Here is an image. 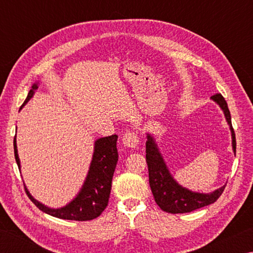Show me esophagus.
Here are the masks:
<instances>
[{"label":"esophagus","mask_w":253,"mask_h":253,"mask_svg":"<svg viewBox=\"0 0 253 253\" xmlns=\"http://www.w3.org/2000/svg\"><path fill=\"white\" fill-rule=\"evenodd\" d=\"M122 140H123L124 146L129 147V148H136L138 146V143H139L138 136H137V134L134 131H128L126 134H124Z\"/></svg>","instance_id":"34e87169"}]
</instances>
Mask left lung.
Masks as SVG:
<instances>
[{
	"instance_id": "left-lung-1",
	"label": "left lung",
	"mask_w": 253,
	"mask_h": 253,
	"mask_svg": "<svg viewBox=\"0 0 253 253\" xmlns=\"http://www.w3.org/2000/svg\"><path fill=\"white\" fill-rule=\"evenodd\" d=\"M213 101L223 110L226 122H228L231 135H232V147L233 152L237 151V143H235V134L231 123V115L225 99L221 93H216L211 97ZM146 163L148 166L149 186L152 193L157 203L163 211L176 214V213H188L194 210L207 207L215 202L223 193L225 185L217 188L212 193H198L192 192L187 188L183 187L175 181L169 170L166 166L162 154L157 147V144L154 140V137L147 134L146 142Z\"/></svg>"
}]
</instances>
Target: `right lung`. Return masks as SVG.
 Listing matches in <instances>:
<instances>
[{
	"mask_svg": "<svg viewBox=\"0 0 253 253\" xmlns=\"http://www.w3.org/2000/svg\"><path fill=\"white\" fill-rule=\"evenodd\" d=\"M37 89L38 85L37 84H34L31 90L28 93L27 99L23 102V105L21 106V108L31 99ZM117 138V135H111L96 140L92 161L84 185L81 187L78 195L70 203H68L66 207L60 209H51L45 207L44 204L38 202L29 193L28 188L24 186L29 199L42 212L54 217H59V219L74 221H90L96 219L108 205L111 182H113L114 172L118 162ZM13 145L15 161L20 169L21 165L15 138L13 140Z\"/></svg>",
	"mask_w": 253,
	"mask_h": 253,
	"instance_id": "obj_1",
	"label": "right lung"
}]
</instances>
